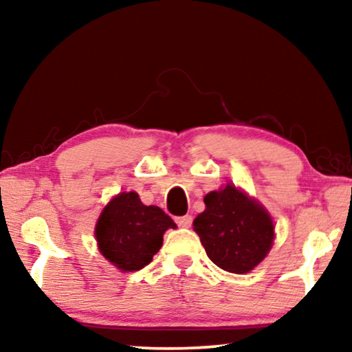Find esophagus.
I'll return each instance as SVG.
<instances>
[{
  "instance_id": "esophagus-1",
  "label": "esophagus",
  "mask_w": 352,
  "mask_h": 352,
  "mask_svg": "<svg viewBox=\"0 0 352 352\" xmlns=\"http://www.w3.org/2000/svg\"><path fill=\"white\" fill-rule=\"evenodd\" d=\"M176 223H177V226H179V228H190L192 216L190 214L179 216V218H176Z\"/></svg>"
}]
</instances>
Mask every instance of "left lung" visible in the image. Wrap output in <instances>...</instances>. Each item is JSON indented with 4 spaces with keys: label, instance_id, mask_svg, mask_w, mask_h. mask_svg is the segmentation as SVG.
Returning <instances> with one entry per match:
<instances>
[{
    "label": "left lung",
    "instance_id": "1",
    "mask_svg": "<svg viewBox=\"0 0 352 352\" xmlns=\"http://www.w3.org/2000/svg\"><path fill=\"white\" fill-rule=\"evenodd\" d=\"M205 211L194 219L206 254L216 266L232 274L253 271L272 247L271 214L234 184L205 195Z\"/></svg>",
    "mask_w": 352,
    "mask_h": 352
}]
</instances>
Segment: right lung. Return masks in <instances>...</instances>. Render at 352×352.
I'll list each match as a JSON object with an SVG mask.
<instances>
[{"instance_id": "1", "label": "right lung", "mask_w": 352, "mask_h": 352, "mask_svg": "<svg viewBox=\"0 0 352 352\" xmlns=\"http://www.w3.org/2000/svg\"><path fill=\"white\" fill-rule=\"evenodd\" d=\"M168 229H176V224L165 211L144 205L136 192H122L105 205L94 235L109 263L122 272H133L152 261Z\"/></svg>"}]
</instances>
